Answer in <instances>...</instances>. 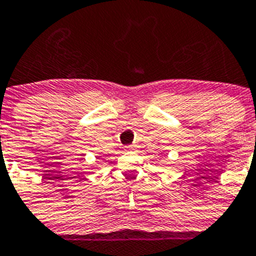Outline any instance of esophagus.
Returning <instances> with one entry per match:
<instances>
[{
  "mask_svg": "<svg viewBox=\"0 0 256 256\" xmlns=\"http://www.w3.org/2000/svg\"><path fill=\"white\" fill-rule=\"evenodd\" d=\"M126 150L128 152H132V150H135V146L134 145H128V146H126Z\"/></svg>",
  "mask_w": 256,
  "mask_h": 256,
  "instance_id": "1",
  "label": "esophagus"
}]
</instances>
